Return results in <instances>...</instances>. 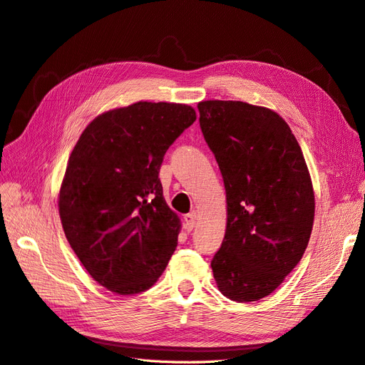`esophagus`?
<instances>
[{"mask_svg":"<svg viewBox=\"0 0 365 365\" xmlns=\"http://www.w3.org/2000/svg\"><path fill=\"white\" fill-rule=\"evenodd\" d=\"M183 220H185V229H186L187 232H191V230L195 227V214H194V212L186 214V215L183 217Z\"/></svg>","mask_w":365,"mask_h":365,"instance_id":"34e87169","label":"esophagus"}]
</instances>
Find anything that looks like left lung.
Instances as JSON below:
<instances>
[{"mask_svg": "<svg viewBox=\"0 0 365 365\" xmlns=\"http://www.w3.org/2000/svg\"><path fill=\"white\" fill-rule=\"evenodd\" d=\"M197 108L227 202L226 235L210 267L222 296L261 300L309 242L315 200L307 162L289 125L272 109L221 100Z\"/></svg>", "mask_w": 365, "mask_h": 365, "instance_id": "1", "label": "left lung"}]
</instances>
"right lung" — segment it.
<instances>
[{
    "instance_id": "add662e5",
    "label": "right lung",
    "mask_w": 365,
    "mask_h": 365,
    "mask_svg": "<svg viewBox=\"0 0 365 365\" xmlns=\"http://www.w3.org/2000/svg\"><path fill=\"white\" fill-rule=\"evenodd\" d=\"M195 118L191 106L138 101L98 115L69 156L58 192L63 232L112 292L148 289L178 247L180 220L163 198L159 170Z\"/></svg>"
}]
</instances>
